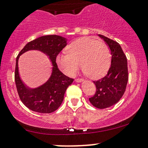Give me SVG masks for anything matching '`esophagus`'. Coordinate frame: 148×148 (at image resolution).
I'll return each mask as SVG.
<instances>
[{"label": "esophagus", "mask_w": 148, "mask_h": 148, "mask_svg": "<svg viewBox=\"0 0 148 148\" xmlns=\"http://www.w3.org/2000/svg\"><path fill=\"white\" fill-rule=\"evenodd\" d=\"M75 81H76V82H81V81H84V79H83V78H75Z\"/></svg>", "instance_id": "34e87169"}]
</instances>
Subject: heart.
<instances>
[{
    "label": "heart",
    "mask_w": 148,
    "mask_h": 148,
    "mask_svg": "<svg viewBox=\"0 0 148 148\" xmlns=\"http://www.w3.org/2000/svg\"><path fill=\"white\" fill-rule=\"evenodd\" d=\"M59 62L68 73L73 75L79 67L91 78L105 75L111 62V51L108 45L97 39L85 37L70 43L67 53L60 55Z\"/></svg>",
    "instance_id": "b5f03b06"
}]
</instances>
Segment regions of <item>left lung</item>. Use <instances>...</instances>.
<instances>
[{
    "instance_id": "left-lung-1",
    "label": "left lung",
    "mask_w": 148,
    "mask_h": 148,
    "mask_svg": "<svg viewBox=\"0 0 148 148\" xmlns=\"http://www.w3.org/2000/svg\"><path fill=\"white\" fill-rule=\"evenodd\" d=\"M111 51V66L105 76L94 81L96 92L89 98V102L99 109L109 108L115 105L123 97L127 85V59L118 42L99 35Z\"/></svg>"
}]
</instances>
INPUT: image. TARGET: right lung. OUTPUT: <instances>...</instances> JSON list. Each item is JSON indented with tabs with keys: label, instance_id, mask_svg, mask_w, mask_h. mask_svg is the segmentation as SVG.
<instances>
[{
	"label": "right lung",
	"instance_id": "add662e5",
	"mask_svg": "<svg viewBox=\"0 0 148 148\" xmlns=\"http://www.w3.org/2000/svg\"><path fill=\"white\" fill-rule=\"evenodd\" d=\"M66 45L65 39L61 36L56 35L41 36L27 43L16 57L14 73L16 90L22 103L31 110L40 113H51L57 110L61 105L66 89L74 80L64 75L58 69L56 62L57 57ZM33 49L41 50L49 56L53 64V70L52 76L46 84L35 90H28L18 76V60L24 52Z\"/></svg>",
	"mask_w": 148,
	"mask_h": 148
}]
</instances>
